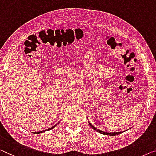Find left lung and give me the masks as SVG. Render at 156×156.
<instances>
[{
    "label": "left lung",
    "mask_w": 156,
    "mask_h": 156,
    "mask_svg": "<svg viewBox=\"0 0 156 156\" xmlns=\"http://www.w3.org/2000/svg\"><path fill=\"white\" fill-rule=\"evenodd\" d=\"M89 124H90V126L92 128H93L94 130L95 131H98V132H99V133H102V134H104V135H107V136H116V135H118V134H119V133H122L123 131H120V132H113V133H107V132H104V131H100L99 129H96L95 127H94L93 125H92L89 122Z\"/></svg>",
    "instance_id": "left-lung-1"
}]
</instances>
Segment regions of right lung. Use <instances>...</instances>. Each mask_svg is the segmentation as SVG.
Segmentation results:
<instances>
[{
    "instance_id": "right-lung-1",
    "label": "right lung",
    "mask_w": 156,
    "mask_h": 156,
    "mask_svg": "<svg viewBox=\"0 0 156 156\" xmlns=\"http://www.w3.org/2000/svg\"><path fill=\"white\" fill-rule=\"evenodd\" d=\"M55 126H56V124L55 125ZM55 126H52L51 128H49V129H47V130H45V131H48V130H50V129H52L54 128V127H55ZM39 131V132H35L34 133H41V132H44V131Z\"/></svg>"
}]
</instances>
